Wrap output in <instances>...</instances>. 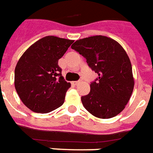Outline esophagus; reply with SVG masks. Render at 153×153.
I'll list each match as a JSON object with an SVG mask.
<instances>
[{
	"label": "esophagus",
	"instance_id": "1",
	"mask_svg": "<svg viewBox=\"0 0 153 153\" xmlns=\"http://www.w3.org/2000/svg\"><path fill=\"white\" fill-rule=\"evenodd\" d=\"M72 83H73L74 85H77V84H79V83H80V81H76V82H73Z\"/></svg>",
	"mask_w": 153,
	"mask_h": 153
}]
</instances>
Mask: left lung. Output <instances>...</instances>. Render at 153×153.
Instances as JSON below:
<instances>
[{
	"instance_id": "1",
	"label": "left lung",
	"mask_w": 153,
	"mask_h": 153,
	"mask_svg": "<svg viewBox=\"0 0 153 153\" xmlns=\"http://www.w3.org/2000/svg\"><path fill=\"white\" fill-rule=\"evenodd\" d=\"M71 48L85 57L99 76L90 85L88 95L82 96V105L100 119L116 116L125 108L134 87L132 65L125 50L117 41L103 35L76 40Z\"/></svg>"
}]
</instances>
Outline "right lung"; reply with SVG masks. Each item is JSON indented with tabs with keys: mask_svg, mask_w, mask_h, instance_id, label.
<instances>
[{
	"mask_svg": "<svg viewBox=\"0 0 153 153\" xmlns=\"http://www.w3.org/2000/svg\"><path fill=\"white\" fill-rule=\"evenodd\" d=\"M74 40L46 36L23 53L15 69V87L24 105L35 113L47 114L62 105L71 83L58 66Z\"/></svg>",
	"mask_w": 153,
	"mask_h": 153,
	"instance_id": "add662e5",
	"label": "right lung"
}]
</instances>
